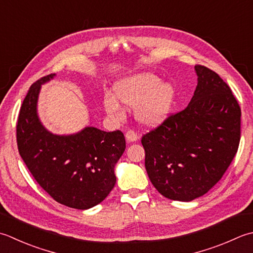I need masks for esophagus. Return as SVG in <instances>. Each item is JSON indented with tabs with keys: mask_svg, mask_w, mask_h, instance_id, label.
<instances>
[{
	"mask_svg": "<svg viewBox=\"0 0 253 253\" xmlns=\"http://www.w3.org/2000/svg\"><path fill=\"white\" fill-rule=\"evenodd\" d=\"M138 138H139V136L137 135V132H135L133 130H128L126 132V139L129 141V142H135L138 140Z\"/></svg>",
	"mask_w": 253,
	"mask_h": 253,
	"instance_id": "1",
	"label": "esophagus"
}]
</instances>
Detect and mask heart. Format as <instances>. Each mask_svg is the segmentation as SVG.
<instances>
[{
	"label": "heart",
	"instance_id": "1",
	"mask_svg": "<svg viewBox=\"0 0 253 253\" xmlns=\"http://www.w3.org/2000/svg\"><path fill=\"white\" fill-rule=\"evenodd\" d=\"M115 96L107 94L104 107L112 116L121 117L123 104L135 107L137 120L145 125H158L166 121L175 104L176 90L170 82H161L157 76L141 72L124 79L114 86Z\"/></svg>",
	"mask_w": 253,
	"mask_h": 253
}]
</instances>
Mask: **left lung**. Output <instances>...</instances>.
I'll return each mask as SVG.
<instances>
[{
	"mask_svg": "<svg viewBox=\"0 0 253 253\" xmlns=\"http://www.w3.org/2000/svg\"><path fill=\"white\" fill-rule=\"evenodd\" d=\"M189 105L141 138L148 176L158 192L190 202L206 194L228 169L240 141L241 110L230 87L197 64Z\"/></svg>",
	"mask_w": 253,
	"mask_h": 253,
	"instance_id": "left-lung-1",
	"label": "left lung"
}]
</instances>
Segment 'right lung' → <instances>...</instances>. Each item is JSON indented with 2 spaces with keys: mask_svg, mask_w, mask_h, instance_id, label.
I'll use <instances>...</instances> for the list:
<instances>
[{
  "mask_svg": "<svg viewBox=\"0 0 253 253\" xmlns=\"http://www.w3.org/2000/svg\"><path fill=\"white\" fill-rule=\"evenodd\" d=\"M49 74L29 87L16 125L19 155L34 179L54 201L88 210L106 199L116 183L114 168L125 151L121 130L85 127L73 135H54L39 121L37 101Z\"/></svg>",
  "mask_w": 253,
  "mask_h": 253,
  "instance_id": "1",
  "label": "right lung"
}]
</instances>
